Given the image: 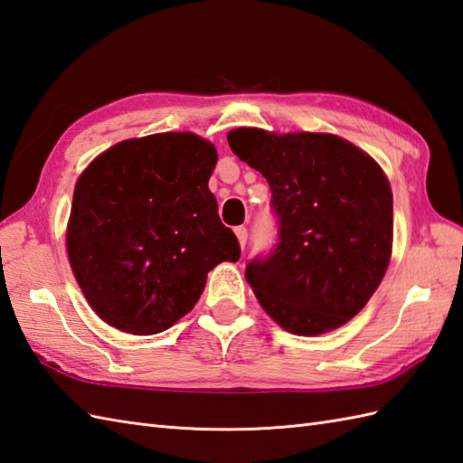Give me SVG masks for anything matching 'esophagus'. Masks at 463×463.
<instances>
[{"label": "esophagus", "instance_id": "esophagus-1", "mask_svg": "<svg viewBox=\"0 0 463 463\" xmlns=\"http://www.w3.org/2000/svg\"><path fill=\"white\" fill-rule=\"evenodd\" d=\"M235 238H238L240 241V248L243 250L245 243H248V228H243V225H240V228H235Z\"/></svg>", "mask_w": 463, "mask_h": 463}]
</instances>
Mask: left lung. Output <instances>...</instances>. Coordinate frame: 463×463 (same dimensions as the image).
<instances>
[{
  "label": "left lung",
  "instance_id": "left-lung-1",
  "mask_svg": "<svg viewBox=\"0 0 463 463\" xmlns=\"http://www.w3.org/2000/svg\"><path fill=\"white\" fill-rule=\"evenodd\" d=\"M232 152L263 174L279 215L271 258L245 279L287 333L317 336L351 321L392 255V190L363 148L331 132L230 130Z\"/></svg>",
  "mask_w": 463,
  "mask_h": 463
}]
</instances>
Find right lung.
Segmentation results:
<instances>
[{
    "mask_svg": "<svg viewBox=\"0 0 463 463\" xmlns=\"http://www.w3.org/2000/svg\"><path fill=\"white\" fill-rule=\"evenodd\" d=\"M218 162L194 132H158L100 152L77 178L67 222L71 269L90 309L130 335H156L194 309L240 245L208 180Z\"/></svg>",
    "mask_w": 463,
    "mask_h": 463,
    "instance_id": "right-lung-1",
    "label": "right lung"
}]
</instances>
